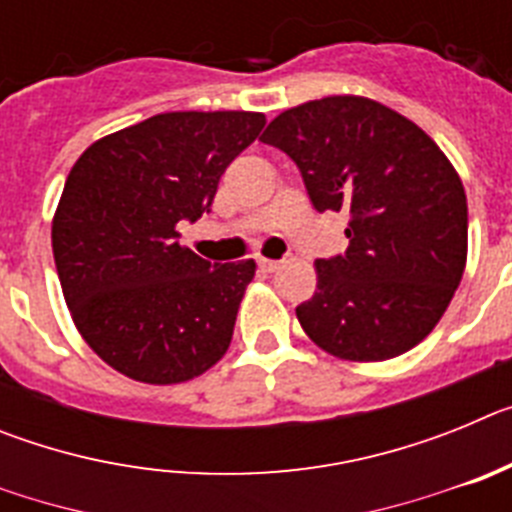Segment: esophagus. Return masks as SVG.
<instances>
[{
	"label": "esophagus",
	"mask_w": 512,
	"mask_h": 512,
	"mask_svg": "<svg viewBox=\"0 0 512 512\" xmlns=\"http://www.w3.org/2000/svg\"><path fill=\"white\" fill-rule=\"evenodd\" d=\"M259 266L264 271H277L279 269V261H271V259H259Z\"/></svg>",
	"instance_id": "esophagus-1"
}]
</instances>
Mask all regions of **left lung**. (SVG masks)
Masks as SVG:
<instances>
[{
  "label": "left lung",
  "instance_id": "obj_1",
  "mask_svg": "<svg viewBox=\"0 0 512 512\" xmlns=\"http://www.w3.org/2000/svg\"><path fill=\"white\" fill-rule=\"evenodd\" d=\"M259 140L295 161L315 210L348 212V248L315 261L302 330L346 361L418 346L467 266V194L446 153L413 120L356 94L284 110Z\"/></svg>",
  "mask_w": 512,
  "mask_h": 512
}]
</instances>
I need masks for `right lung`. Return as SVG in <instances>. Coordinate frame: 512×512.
<instances>
[{
    "mask_svg": "<svg viewBox=\"0 0 512 512\" xmlns=\"http://www.w3.org/2000/svg\"><path fill=\"white\" fill-rule=\"evenodd\" d=\"M261 112H164L81 153L53 215L63 300L115 372L179 384L223 359L253 259L212 266L179 243L217 182L259 138Z\"/></svg>",
    "mask_w": 512,
    "mask_h": 512,
    "instance_id": "1",
    "label": "right lung"
}]
</instances>
